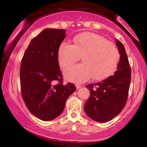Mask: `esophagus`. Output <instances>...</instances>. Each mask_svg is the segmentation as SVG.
Listing matches in <instances>:
<instances>
[{
  "mask_svg": "<svg viewBox=\"0 0 147 147\" xmlns=\"http://www.w3.org/2000/svg\"><path fill=\"white\" fill-rule=\"evenodd\" d=\"M82 88V86L81 85H78V84H77V85H76V89H77V90L80 89V88Z\"/></svg>",
  "mask_w": 147,
  "mask_h": 147,
  "instance_id": "esophagus-1",
  "label": "esophagus"
}]
</instances>
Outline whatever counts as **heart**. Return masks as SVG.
Listing matches in <instances>:
<instances>
[{"label":"heart","mask_w":147,"mask_h":147,"mask_svg":"<svg viewBox=\"0 0 147 147\" xmlns=\"http://www.w3.org/2000/svg\"><path fill=\"white\" fill-rule=\"evenodd\" d=\"M74 44L63 41L59 46L57 58L59 65L65 67L82 55L83 63L69 65L64 70L67 80L82 83L92 77L100 80L110 76L117 67L120 53L117 47L104 37L93 33L75 36Z\"/></svg>","instance_id":"heart-1"}]
</instances>
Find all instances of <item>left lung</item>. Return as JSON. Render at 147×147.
<instances>
[{
  "label": "left lung",
  "instance_id": "1",
  "mask_svg": "<svg viewBox=\"0 0 147 147\" xmlns=\"http://www.w3.org/2000/svg\"><path fill=\"white\" fill-rule=\"evenodd\" d=\"M120 57L116 71L103 81L88 84L90 96L84 105L86 113L92 120L105 122L120 113L127 102L131 69L124 45L116 40Z\"/></svg>",
  "mask_w": 147,
  "mask_h": 147
}]
</instances>
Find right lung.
<instances>
[{
  "label": "right lung",
  "mask_w": 147,
  "mask_h": 147,
  "mask_svg": "<svg viewBox=\"0 0 147 147\" xmlns=\"http://www.w3.org/2000/svg\"><path fill=\"white\" fill-rule=\"evenodd\" d=\"M65 30L46 29L31 40L20 67L21 96L31 113L49 121L63 112L67 98L76 90L74 84H63L57 58Z\"/></svg>",
  "instance_id": "1"
}]
</instances>
